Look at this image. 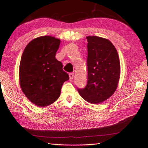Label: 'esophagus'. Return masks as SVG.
Instances as JSON below:
<instances>
[{"label": "esophagus", "instance_id": "1", "mask_svg": "<svg viewBox=\"0 0 148 148\" xmlns=\"http://www.w3.org/2000/svg\"><path fill=\"white\" fill-rule=\"evenodd\" d=\"M69 76H70V79L72 80L74 77V73H69Z\"/></svg>", "mask_w": 148, "mask_h": 148}]
</instances>
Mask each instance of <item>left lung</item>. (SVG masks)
Wrapping results in <instances>:
<instances>
[{"instance_id": "8db88e82", "label": "left lung", "mask_w": 148, "mask_h": 148, "mask_svg": "<svg viewBox=\"0 0 148 148\" xmlns=\"http://www.w3.org/2000/svg\"><path fill=\"white\" fill-rule=\"evenodd\" d=\"M87 81L77 88L87 102L102 103L115 92L120 77V62L116 48L107 39L87 36Z\"/></svg>"}]
</instances>
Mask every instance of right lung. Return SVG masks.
<instances>
[{"label":"right lung","mask_w":148,"mask_h":148,"mask_svg":"<svg viewBox=\"0 0 148 148\" xmlns=\"http://www.w3.org/2000/svg\"><path fill=\"white\" fill-rule=\"evenodd\" d=\"M59 39L39 37L27 45L21 58L19 78L21 88L30 101L39 107L55 102L63 83L69 80L62 64L56 59Z\"/></svg>","instance_id":"1"}]
</instances>
